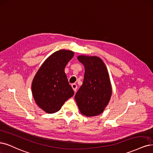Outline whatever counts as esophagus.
I'll use <instances>...</instances> for the list:
<instances>
[{"instance_id":"1","label":"esophagus","mask_w":153,"mask_h":153,"mask_svg":"<svg viewBox=\"0 0 153 153\" xmlns=\"http://www.w3.org/2000/svg\"><path fill=\"white\" fill-rule=\"evenodd\" d=\"M71 87H72V88L73 89V91H74L75 92H76V89H77V85H76V83L71 84Z\"/></svg>"}]
</instances>
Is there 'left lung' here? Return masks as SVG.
I'll return each instance as SVG.
<instances>
[{"mask_svg":"<svg viewBox=\"0 0 153 153\" xmlns=\"http://www.w3.org/2000/svg\"><path fill=\"white\" fill-rule=\"evenodd\" d=\"M78 59L85 67L82 86L75 99L80 112L87 117H94L103 112L112 94L107 68L97 56H79Z\"/></svg>","mask_w":153,"mask_h":153,"instance_id":"8db88e82","label":"left lung"}]
</instances>
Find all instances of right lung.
<instances>
[{"instance_id": "1", "label": "right lung", "mask_w": 153, "mask_h": 153, "mask_svg": "<svg viewBox=\"0 0 153 153\" xmlns=\"http://www.w3.org/2000/svg\"><path fill=\"white\" fill-rule=\"evenodd\" d=\"M74 56L71 51L59 50L47 58L39 68L31 85L36 104L47 113H56L74 95L65 68Z\"/></svg>"}]
</instances>
